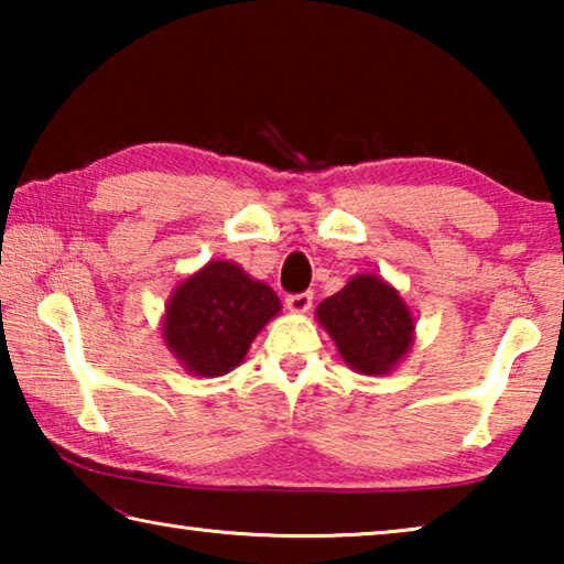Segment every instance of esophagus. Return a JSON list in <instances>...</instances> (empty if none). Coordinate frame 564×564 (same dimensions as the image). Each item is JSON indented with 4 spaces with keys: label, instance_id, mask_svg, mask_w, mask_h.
<instances>
[{
    "label": "esophagus",
    "instance_id": "34e87169",
    "mask_svg": "<svg viewBox=\"0 0 564 564\" xmlns=\"http://www.w3.org/2000/svg\"><path fill=\"white\" fill-rule=\"evenodd\" d=\"M311 305H313L311 293H299V295H289V299H285V308H289L291 313H299V316L308 313Z\"/></svg>",
    "mask_w": 564,
    "mask_h": 564
}]
</instances>
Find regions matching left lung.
<instances>
[{"label":"left lung","mask_w":564,"mask_h":564,"mask_svg":"<svg viewBox=\"0 0 564 564\" xmlns=\"http://www.w3.org/2000/svg\"><path fill=\"white\" fill-rule=\"evenodd\" d=\"M316 321L336 343L343 362L360 376H388L415 343V316L393 283L378 273H356L330 299Z\"/></svg>","instance_id":"8db88e82"}]
</instances>
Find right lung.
<instances>
[{"instance_id":"add662e5","label":"right lung","mask_w":564,"mask_h":564,"mask_svg":"<svg viewBox=\"0 0 564 564\" xmlns=\"http://www.w3.org/2000/svg\"><path fill=\"white\" fill-rule=\"evenodd\" d=\"M281 313L271 285L234 261H208L174 285L161 318V338L191 376L218 378L241 366L265 323Z\"/></svg>"}]
</instances>
